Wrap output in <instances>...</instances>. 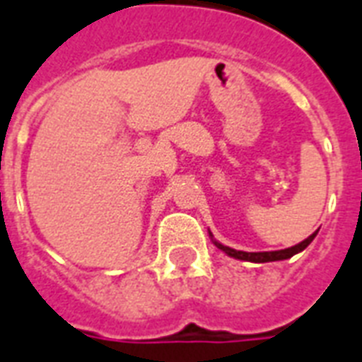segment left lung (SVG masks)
Returning <instances> with one entry per match:
<instances>
[{
	"label": "left lung",
	"instance_id": "1",
	"mask_svg": "<svg viewBox=\"0 0 362 362\" xmlns=\"http://www.w3.org/2000/svg\"><path fill=\"white\" fill-rule=\"evenodd\" d=\"M211 234V232H209ZM317 236V232H313L312 236H308L304 242L296 243L293 247L288 249H281V251H262V253H247V251H236V249L232 247H226L223 243H219L217 240H213V243L221 249V251H225L228 257H234L238 260H247V262H274V260H285V259H291L293 255L300 253L304 249L313 242V238ZM213 238V236H211Z\"/></svg>",
	"mask_w": 362,
	"mask_h": 362
}]
</instances>
